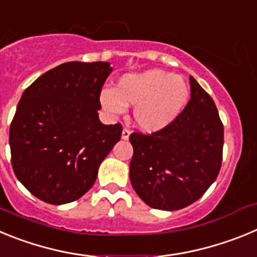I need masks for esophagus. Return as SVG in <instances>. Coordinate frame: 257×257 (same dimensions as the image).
I'll list each match as a JSON object with an SVG mask.
<instances>
[{
	"mask_svg": "<svg viewBox=\"0 0 257 257\" xmlns=\"http://www.w3.org/2000/svg\"><path fill=\"white\" fill-rule=\"evenodd\" d=\"M130 134L131 131L128 130V128H123V130H122V139L123 140L128 139V138H130Z\"/></svg>",
	"mask_w": 257,
	"mask_h": 257,
	"instance_id": "34e87169",
	"label": "esophagus"
}]
</instances>
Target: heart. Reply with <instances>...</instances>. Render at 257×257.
<instances>
[{"instance_id": "1", "label": "heart", "mask_w": 257, "mask_h": 257, "mask_svg": "<svg viewBox=\"0 0 257 257\" xmlns=\"http://www.w3.org/2000/svg\"><path fill=\"white\" fill-rule=\"evenodd\" d=\"M189 97V86L181 76L161 69L128 73L117 87L100 91V104L110 114H122L126 105H135L134 121L145 133H156L175 121Z\"/></svg>"}]
</instances>
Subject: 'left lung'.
Instances as JSON below:
<instances>
[{
  "mask_svg": "<svg viewBox=\"0 0 257 257\" xmlns=\"http://www.w3.org/2000/svg\"><path fill=\"white\" fill-rule=\"evenodd\" d=\"M190 100L167 127L151 135L134 133L130 181L152 208L175 211L201 198L216 180L224 127L212 97L192 76Z\"/></svg>",
  "mask_w": 257,
  "mask_h": 257,
  "instance_id": "obj_1",
  "label": "left lung"
}]
</instances>
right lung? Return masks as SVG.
<instances>
[{"label": "right lung", "instance_id": "1", "mask_svg": "<svg viewBox=\"0 0 257 257\" xmlns=\"http://www.w3.org/2000/svg\"><path fill=\"white\" fill-rule=\"evenodd\" d=\"M112 70L106 61H69L23 92L10 126L11 163L18 180L41 201L64 205L81 198L121 139V124H103L97 113Z\"/></svg>", "mask_w": 257, "mask_h": 257}]
</instances>
